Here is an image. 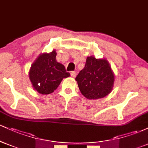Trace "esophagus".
<instances>
[{"instance_id":"1","label":"esophagus","mask_w":148,"mask_h":148,"mask_svg":"<svg viewBox=\"0 0 148 148\" xmlns=\"http://www.w3.org/2000/svg\"><path fill=\"white\" fill-rule=\"evenodd\" d=\"M71 74V76H72V77H76V73L75 72H72L70 73Z\"/></svg>"}]
</instances>
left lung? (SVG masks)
<instances>
[{
	"instance_id": "obj_1",
	"label": "left lung",
	"mask_w": 148,
	"mask_h": 148,
	"mask_svg": "<svg viewBox=\"0 0 148 148\" xmlns=\"http://www.w3.org/2000/svg\"><path fill=\"white\" fill-rule=\"evenodd\" d=\"M75 79L83 95L89 99H97L111 92L114 74L106 60L90 56L87 58L84 68Z\"/></svg>"
}]
</instances>
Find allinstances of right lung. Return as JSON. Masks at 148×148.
I'll use <instances>...</instances> for the list:
<instances>
[{"label":"right lung","mask_w":148,"mask_h":148,"mask_svg":"<svg viewBox=\"0 0 148 148\" xmlns=\"http://www.w3.org/2000/svg\"><path fill=\"white\" fill-rule=\"evenodd\" d=\"M56 52L42 53L32 64L29 77L33 86L42 95L50 94L58 87L62 79L70 76L63 64L56 59Z\"/></svg>","instance_id":"right-lung-1"}]
</instances>
